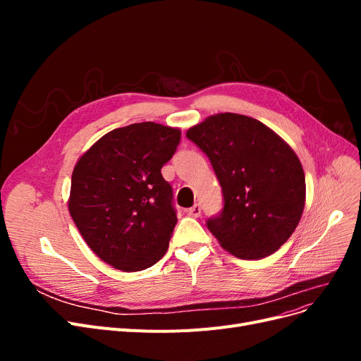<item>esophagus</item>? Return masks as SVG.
I'll return each mask as SVG.
<instances>
[{
	"label": "esophagus",
	"mask_w": 361,
	"mask_h": 361,
	"mask_svg": "<svg viewBox=\"0 0 361 361\" xmlns=\"http://www.w3.org/2000/svg\"><path fill=\"white\" fill-rule=\"evenodd\" d=\"M187 212H188L190 216L197 218V216H200V214H202V207H200V204H194L192 207H190V209H187Z\"/></svg>",
	"instance_id": "34e87169"
}]
</instances>
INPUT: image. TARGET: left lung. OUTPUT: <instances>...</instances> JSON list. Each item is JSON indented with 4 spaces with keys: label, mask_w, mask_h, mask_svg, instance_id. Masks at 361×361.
Listing matches in <instances>:
<instances>
[{
    "label": "left lung",
    "mask_w": 361,
    "mask_h": 361,
    "mask_svg": "<svg viewBox=\"0 0 361 361\" xmlns=\"http://www.w3.org/2000/svg\"><path fill=\"white\" fill-rule=\"evenodd\" d=\"M187 137L209 158L223 188V211L206 221L211 233L239 259L274 253L304 211L305 178L297 154L259 120L235 113L209 116Z\"/></svg>",
    "instance_id": "8db88e82"
}]
</instances>
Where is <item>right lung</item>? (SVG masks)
Wrapping results in <instances>:
<instances>
[{
	"mask_svg": "<svg viewBox=\"0 0 361 361\" xmlns=\"http://www.w3.org/2000/svg\"><path fill=\"white\" fill-rule=\"evenodd\" d=\"M179 141L178 128L133 123L105 134L75 164L69 212L108 265L134 272L166 255L178 216L161 169Z\"/></svg>",
	"mask_w": 361,
	"mask_h": 361,
	"instance_id": "add662e5",
	"label": "right lung"
}]
</instances>
